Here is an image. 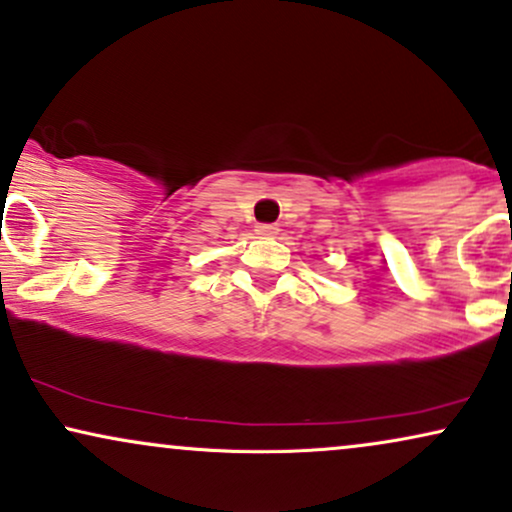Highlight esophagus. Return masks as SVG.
I'll return each instance as SVG.
<instances>
[{
    "label": "esophagus",
    "mask_w": 512,
    "mask_h": 512,
    "mask_svg": "<svg viewBox=\"0 0 512 512\" xmlns=\"http://www.w3.org/2000/svg\"><path fill=\"white\" fill-rule=\"evenodd\" d=\"M277 232H280V227L277 225H270V223L256 225V235H261V237H275Z\"/></svg>",
    "instance_id": "esophagus-1"
}]
</instances>
